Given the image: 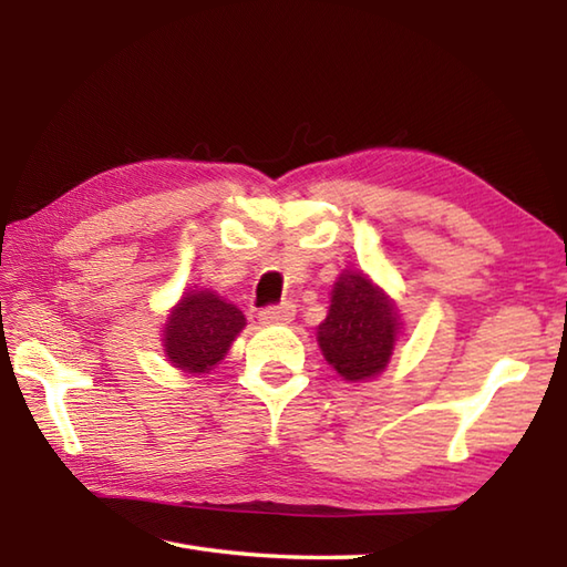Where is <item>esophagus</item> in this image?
<instances>
[{"instance_id": "1", "label": "esophagus", "mask_w": 567, "mask_h": 567, "mask_svg": "<svg viewBox=\"0 0 567 567\" xmlns=\"http://www.w3.org/2000/svg\"><path fill=\"white\" fill-rule=\"evenodd\" d=\"M295 305L290 302H282L280 307H268L260 311L258 321L262 323V327H275V323H290L295 319Z\"/></svg>"}]
</instances>
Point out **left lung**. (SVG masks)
I'll list each match as a JSON object with an SVG mask.
<instances>
[{"label": "left lung", "instance_id": "8db88e82", "mask_svg": "<svg viewBox=\"0 0 567 567\" xmlns=\"http://www.w3.org/2000/svg\"><path fill=\"white\" fill-rule=\"evenodd\" d=\"M404 331L394 299L363 270H343L331 290L317 341L327 363L348 382H365L388 368Z\"/></svg>", "mask_w": 567, "mask_h": 567}]
</instances>
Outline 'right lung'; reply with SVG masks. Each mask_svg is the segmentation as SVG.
<instances>
[{"instance_id":"add662e5","label":"right lung","mask_w":567,"mask_h":567,"mask_svg":"<svg viewBox=\"0 0 567 567\" xmlns=\"http://www.w3.org/2000/svg\"><path fill=\"white\" fill-rule=\"evenodd\" d=\"M246 317L236 305L207 290H187L163 327V353L187 375H204L226 358Z\"/></svg>"}]
</instances>
